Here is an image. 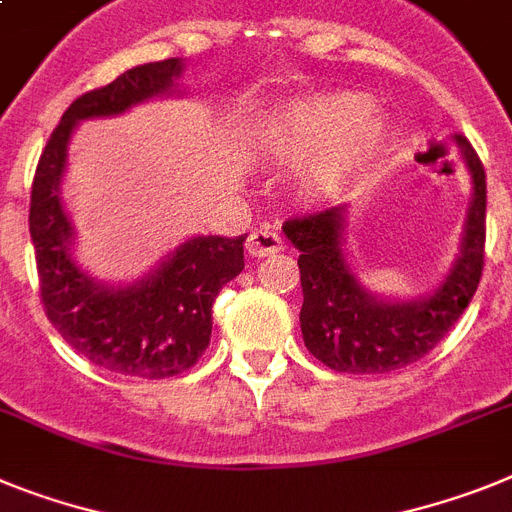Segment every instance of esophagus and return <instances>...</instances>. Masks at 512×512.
Masks as SVG:
<instances>
[{"label": "esophagus", "instance_id": "obj_1", "mask_svg": "<svg viewBox=\"0 0 512 512\" xmlns=\"http://www.w3.org/2000/svg\"><path fill=\"white\" fill-rule=\"evenodd\" d=\"M283 239L273 226H265V229H257L247 236V252L252 257H270L281 252Z\"/></svg>", "mask_w": 512, "mask_h": 512}]
</instances>
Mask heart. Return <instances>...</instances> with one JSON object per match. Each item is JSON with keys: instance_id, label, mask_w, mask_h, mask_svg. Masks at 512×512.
<instances>
[{"instance_id": "b5f03b06", "label": "heart", "mask_w": 512, "mask_h": 512, "mask_svg": "<svg viewBox=\"0 0 512 512\" xmlns=\"http://www.w3.org/2000/svg\"><path fill=\"white\" fill-rule=\"evenodd\" d=\"M388 124L354 93L294 101L270 114L260 143L283 163H307L304 182L315 192L346 190L385 143Z\"/></svg>"}]
</instances>
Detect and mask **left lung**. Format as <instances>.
I'll return each instance as SVG.
<instances>
[{"label":"left lung","instance_id":"8db88e82","mask_svg":"<svg viewBox=\"0 0 512 512\" xmlns=\"http://www.w3.org/2000/svg\"><path fill=\"white\" fill-rule=\"evenodd\" d=\"M474 179L458 263L440 289L416 302H380L359 286L341 252L343 208H322L283 223L299 249L304 346L325 367L349 375L393 372L435 349L468 307L484 270L487 174L474 145L458 135Z\"/></svg>","mask_w":512,"mask_h":512}]
</instances>
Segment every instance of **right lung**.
<instances>
[{"label": "right lung", "mask_w": 512, "mask_h": 512, "mask_svg": "<svg viewBox=\"0 0 512 512\" xmlns=\"http://www.w3.org/2000/svg\"><path fill=\"white\" fill-rule=\"evenodd\" d=\"M171 57L132 67L70 103L38 158L30 187V239L41 304L51 325L88 362L127 377L163 380L195 367L210 343L218 291L244 270V236H195L145 281L106 289L72 263V226L59 200L67 143L80 119L122 114L161 96L182 72Z\"/></svg>", "instance_id": "right-lung-1"}]
</instances>
